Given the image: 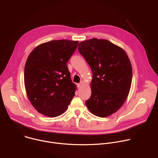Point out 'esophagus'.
<instances>
[{"label": "esophagus", "instance_id": "1", "mask_svg": "<svg viewBox=\"0 0 158 158\" xmlns=\"http://www.w3.org/2000/svg\"><path fill=\"white\" fill-rule=\"evenodd\" d=\"M82 82H81V83H79V84H77V87L78 88H80V87H82Z\"/></svg>", "mask_w": 158, "mask_h": 158}]
</instances>
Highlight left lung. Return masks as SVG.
Listing matches in <instances>:
<instances>
[{
    "instance_id": "1",
    "label": "left lung",
    "mask_w": 158,
    "mask_h": 158,
    "mask_svg": "<svg viewBox=\"0 0 158 158\" xmlns=\"http://www.w3.org/2000/svg\"><path fill=\"white\" fill-rule=\"evenodd\" d=\"M78 51L93 72L91 96L85 104L92 114L105 118L116 112L129 94L132 70L130 60L120 47L96 38L79 44Z\"/></svg>"
}]
</instances>
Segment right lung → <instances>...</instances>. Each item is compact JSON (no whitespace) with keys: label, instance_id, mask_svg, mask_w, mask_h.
<instances>
[{"label":"right lung","instance_id":"1","mask_svg":"<svg viewBox=\"0 0 158 158\" xmlns=\"http://www.w3.org/2000/svg\"><path fill=\"white\" fill-rule=\"evenodd\" d=\"M78 41L51 40L37 46L29 54L24 68L27 96L39 113L48 117L61 115L75 95L67 62Z\"/></svg>","mask_w":158,"mask_h":158}]
</instances>
